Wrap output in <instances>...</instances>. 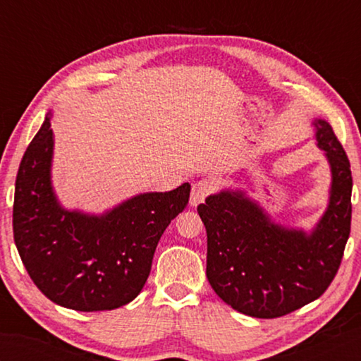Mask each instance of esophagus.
<instances>
[{
	"mask_svg": "<svg viewBox=\"0 0 361 361\" xmlns=\"http://www.w3.org/2000/svg\"><path fill=\"white\" fill-rule=\"evenodd\" d=\"M214 189H216V183H214V180L203 178L195 181L192 185V190H190V204H200Z\"/></svg>",
	"mask_w": 361,
	"mask_h": 361,
	"instance_id": "esophagus-1",
	"label": "esophagus"
}]
</instances>
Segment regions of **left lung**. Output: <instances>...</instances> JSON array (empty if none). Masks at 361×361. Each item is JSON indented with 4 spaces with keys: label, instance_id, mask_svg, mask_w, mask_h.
<instances>
[{
    "label": "left lung",
    "instance_id": "left-lung-1",
    "mask_svg": "<svg viewBox=\"0 0 361 361\" xmlns=\"http://www.w3.org/2000/svg\"><path fill=\"white\" fill-rule=\"evenodd\" d=\"M313 126L332 185L327 209L310 233L274 224L242 190H220L197 208L208 234V281L243 315L268 319L301 309L324 293L340 268L350 233V164L329 122Z\"/></svg>",
    "mask_w": 361,
    "mask_h": 361
}]
</instances>
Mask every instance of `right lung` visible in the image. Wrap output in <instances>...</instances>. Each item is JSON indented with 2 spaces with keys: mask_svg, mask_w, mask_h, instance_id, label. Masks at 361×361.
<instances>
[{
  "mask_svg": "<svg viewBox=\"0 0 361 361\" xmlns=\"http://www.w3.org/2000/svg\"><path fill=\"white\" fill-rule=\"evenodd\" d=\"M51 113L23 157L13 198V239L42 293L62 307L99 312L140 295L169 224L189 203L190 185L145 192L101 216L65 209L51 181Z\"/></svg>",
  "mask_w": 361,
  "mask_h": 361,
  "instance_id": "obj_1",
  "label": "right lung"
}]
</instances>
